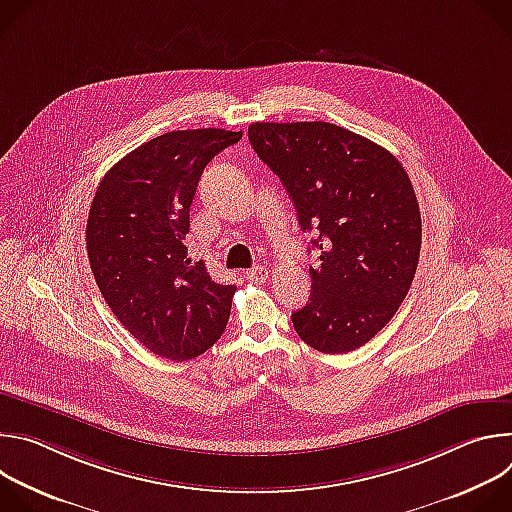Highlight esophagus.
Segmentation results:
<instances>
[{
    "instance_id": "obj_1",
    "label": "esophagus",
    "mask_w": 512,
    "mask_h": 512,
    "mask_svg": "<svg viewBox=\"0 0 512 512\" xmlns=\"http://www.w3.org/2000/svg\"><path fill=\"white\" fill-rule=\"evenodd\" d=\"M267 277H269V271H267V267H263V265L251 267V269L247 271V279L253 281V283H265Z\"/></svg>"
}]
</instances>
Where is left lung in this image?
<instances>
[{
  "mask_svg": "<svg viewBox=\"0 0 512 512\" xmlns=\"http://www.w3.org/2000/svg\"><path fill=\"white\" fill-rule=\"evenodd\" d=\"M249 141L279 176L304 233L318 229L298 336L344 354L381 332L405 300L421 249V214L401 162L375 141L326 121L253 123Z\"/></svg>",
  "mask_w": 512,
  "mask_h": 512,
  "instance_id": "1",
  "label": "left lung"
}]
</instances>
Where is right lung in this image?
I'll return each instance as SVG.
<instances>
[{
  "label": "right lung",
  "mask_w": 512,
  "mask_h": 512,
  "mask_svg": "<svg viewBox=\"0 0 512 512\" xmlns=\"http://www.w3.org/2000/svg\"><path fill=\"white\" fill-rule=\"evenodd\" d=\"M243 131L184 129L145 141L101 180L87 253L105 302L145 348L190 360L223 336L237 287L192 263L184 239L206 164Z\"/></svg>",
  "instance_id": "right-lung-1"
}]
</instances>
